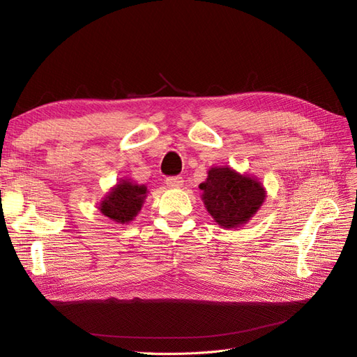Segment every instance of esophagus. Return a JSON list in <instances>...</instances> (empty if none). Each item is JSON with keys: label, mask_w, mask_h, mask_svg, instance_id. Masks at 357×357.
Returning <instances> with one entry per match:
<instances>
[{"label": "esophagus", "mask_w": 357, "mask_h": 357, "mask_svg": "<svg viewBox=\"0 0 357 357\" xmlns=\"http://www.w3.org/2000/svg\"><path fill=\"white\" fill-rule=\"evenodd\" d=\"M167 186L172 188V189H178L183 186V177L180 176H172V177H167Z\"/></svg>", "instance_id": "esophagus-1"}]
</instances>
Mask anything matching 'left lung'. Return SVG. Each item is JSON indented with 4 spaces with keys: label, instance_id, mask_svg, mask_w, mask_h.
Returning <instances> with one entry per match:
<instances>
[{
    "label": "left lung",
    "instance_id": "left-lung-1",
    "mask_svg": "<svg viewBox=\"0 0 357 357\" xmlns=\"http://www.w3.org/2000/svg\"><path fill=\"white\" fill-rule=\"evenodd\" d=\"M199 189L204 190L205 207L222 228H236L248 222L265 199L261 183L228 167L211 168Z\"/></svg>",
    "mask_w": 357,
    "mask_h": 357
}]
</instances>
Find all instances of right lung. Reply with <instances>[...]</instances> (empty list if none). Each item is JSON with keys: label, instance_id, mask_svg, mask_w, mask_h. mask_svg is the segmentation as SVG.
I'll return each instance as SVG.
<instances>
[{"label": "right lung", "instance_id": "obj_1", "mask_svg": "<svg viewBox=\"0 0 357 357\" xmlns=\"http://www.w3.org/2000/svg\"><path fill=\"white\" fill-rule=\"evenodd\" d=\"M147 188L132 185L129 181H122L110 192L101 204V211L107 218L119 223H126L132 220L137 213L142 210L143 201L146 198Z\"/></svg>", "mask_w": 357, "mask_h": 357}]
</instances>
